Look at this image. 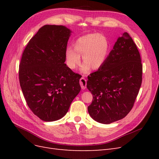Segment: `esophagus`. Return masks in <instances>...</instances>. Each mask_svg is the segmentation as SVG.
Returning a JSON list of instances; mask_svg holds the SVG:
<instances>
[{
  "label": "esophagus",
  "instance_id": "34e87169",
  "mask_svg": "<svg viewBox=\"0 0 159 159\" xmlns=\"http://www.w3.org/2000/svg\"><path fill=\"white\" fill-rule=\"evenodd\" d=\"M80 84L81 89H85L86 88V85H87V81H86V80L84 78V77L80 78Z\"/></svg>",
  "mask_w": 159,
  "mask_h": 159
}]
</instances>
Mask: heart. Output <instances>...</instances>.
<instances>
[{"label": "heart", "mask_w": 159, "mask_h": 159, "mask_svg": "<svg viewBox=\"0 0 159 159\" xmlns=\"http://www.w3.org/2000/svg\"><path fill=\"white\" fill-rule=\"evenodd\" d=\"M109 42L102 34H92L79 38L74 44V49L68 48L66 52V64L71 70L81 63L82 56V71L88 72L89 68L93 70L102 68L106 60L109 52Z\"/></svg>", "instance_id": "1"}]
</instances>
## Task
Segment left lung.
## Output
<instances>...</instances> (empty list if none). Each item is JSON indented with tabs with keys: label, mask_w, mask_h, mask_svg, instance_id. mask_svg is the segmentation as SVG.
<instances>
[{
	"label": "left lung",
	"mask_w": 159,
	"mask_h": 159,
	"mask_svg": "<svg viewBox=\"0 0 159 159\" xmlns=\"http://www.w3.org/2000/svg\"><path fill=\"white\" fill-rule=\"evenodd\" d=\"M141 56L131 37L118 38L104 64L88 75L87 88L93 95L88 110L95 121L109 124L124 118L135 102L142 83Z\"/></svg>",
	"instance_id": "obj_1"
}]
</instances>
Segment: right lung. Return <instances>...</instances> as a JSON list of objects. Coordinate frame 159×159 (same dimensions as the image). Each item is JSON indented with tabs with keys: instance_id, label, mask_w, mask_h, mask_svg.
<instances>
[{
	"instance_id": "obj_1",
	"label": "right lung",
	"mask_w": 159,
	"mask_h": 159,
	"mask_svg": "<svg viewBox=\"0 0 159 159\" xmlns=\"http://www.w3.org/2000/svg\"><path fill=\"white\" fill-rule=\"evenodd\" d=\"M71 32L64 26L45 25L23 52L20 85L28 106L42 121L63 117L81 90L80 75L65 64Z\"/></svg>"
}]
</instances>
